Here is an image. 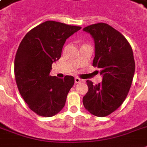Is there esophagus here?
Returning a JSON list of instances; mask_svg holds the SVG:
<instances>
[{
    "label": "esophagus",
    "instance_id": "obj_1",
    "mask_svg": "<svg viewBox=\"0 0 147 147\" xmlns=\"http://www.w3.org/2000/svg\"><path fill=\"white\" fill-rule=\"evenodd\" d=\"M81 81H82V79L79 78H78V77H76L75 78V82L76 83H78V82H80Z\"/></svg>",
    "mask_w": 147,
    "mask_h": 147
}]
</instances>
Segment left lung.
Segmentation results:
<instances>
[{
  "label": "left lung",
  "instance_id": "1",
  "mask_svg": "<svg viewBox=\"0 0 147 147\" xmlns=\"http://www.w3.org/2000/svg\"><path fill=\"white\" fill-rule=\"evenodd\" d=\"M95 43L93 66L100 70L102 82L93 85L87 80L88 91L83 105L94 116L106 117L116 111L127 96L135 71L132 48L119 31L105 23L88 26Z\"/></svg>",
  "mask_w": 147,
  "mask_h": 147
}]
</instances>
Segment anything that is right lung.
Wrapping results in <instances>:
<instances>
[{
  "label": "right lung",
  "instance_id": "obj_1",
  "mask_svg": "<svg viewBox=\"0 0 147 147\" xmlns=\"http://www.w3.org/2000/svg\"><path fill=\"white\" fill-rule=\"evenodd\" d=\"M81 28L48 20L29 31L18 47L14 60L17 88L29 108L40 116H54L65 105L75 78L49 73L52 64L61 57L65 40Z\"/></svg>",
  "mask_w": 147,
  "mask_h": 147
}]
</instances>
